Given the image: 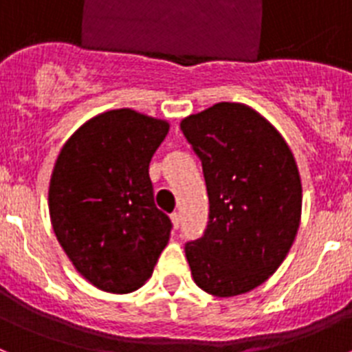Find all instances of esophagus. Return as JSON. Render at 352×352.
I'll return each instance as SVG.
<instances>
[{"instance_id":"34e87169","label":"esophagus","mask_w":352,"mask_h":352,"mask_svg":"<svg viewBox=\"0 0 352 352\" xmlns=\"http://www.w3.org/2000/svg\"><path fill=\"white\" fill-rule=\"evenodd\" d=\"M170 222H173L174 229H178L179 223H182V217H179V213H173V214H170Z\"/></svg>"}]
</instances>
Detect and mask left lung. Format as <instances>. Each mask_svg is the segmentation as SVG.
<instances>
[{
  "label": "left lung",
  "instance_id": "left-lung-1",
  "mask_svg": "<svg viewBox=\"0 0 352 352\" xmlns=\"http://www.w3.org/2000/svg\"><path fill=\"white\" fill-rule=\"evenodd\" d=\"M182 130L210 199L203 238L185 245L194 282L219 298L245 294L276 272L296 238V160L278 130L245 104H214L185 118Z\"/></svg>",
  "mask_w": 352,
  "mask_h": 352
}]
</instances>
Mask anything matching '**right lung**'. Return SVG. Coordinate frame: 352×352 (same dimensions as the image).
Instances as JSON below:
<instances>
[{
	"mask_svg": "<svg viewBox=\"0 0 352 352\" xmlns=\"http://www.w3.org/2000/svg\"><path fill=\"white\" fill-rule=\"evenodd\" d=\"M169 123L114 109L86 121L61 148L49 183L54 234L95 287L126 294L153 273L169 241V217L155 206L149 162Z\"/></svg>",
	"mask_w": 352,
	"mask_h": 352,
	"instance_id": "add662e5",
	"label": "right lung"
}]
</instances>
